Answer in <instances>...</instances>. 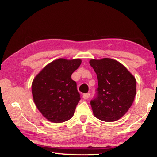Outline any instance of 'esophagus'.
<instances>
[{
    "instance_id": "34e87169",
    "label": "esophagus",
    "mask_w": 157,
    "mask_h": 157,
    "mask_svg": "<svg viewBox=\"0 0 157 157\" xmlns=\"http://www.w3.org/2000/svg\"><path fill=\"white\" fill-rule=\"evenodd\" d=\"M90 97V94L89 93H86V94H84L83 95H82V97L85 99V100H87L88 98Z\"/></svg>"
}]
</instances>
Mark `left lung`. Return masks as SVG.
<instances>
[{
	"instance_id": "left-lung-1",
	"label": "left lung",
	"mask_w": 157,
	"mask_h": 157,
	"mask_svg": "<svg viewBox=\"0 0 157 157\" xmlns=\"http://www.w3.org/2000/svg\"><path fill=\"white\" fill-rule=\"evenodd\" d=\"M89 63L97 74L98 84L96 97L91 101L94 115L102 121L118 120L134 102L136 79L123 65L113 59H91Z\"/></svg>"
}]
</instances>
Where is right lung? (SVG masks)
I'll list each match as a JSON object with an SVG mask.
<instances>
[{
    "mask_svg": "<svg viewBox=\"0 0 157 157\" xmlns=\"http://www.w3.org/2000/svg\"><path fill=\"white\" fill-rule=\"evenodd\" d=\"M81 62L80 59H57L46 65L34 78V102L48 121L60 123L73 117L80 97L71 75Z\"/></svg>",
    "mask_w": 157,
    "mask_h": 157,
    "instance_id": "add662e5",
    "label": "right lung"
}]
</instances>
